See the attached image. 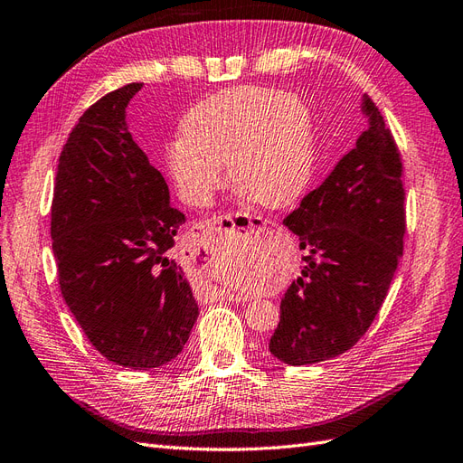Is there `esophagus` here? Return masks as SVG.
I'll return each mask as SVG.
<instances>
[{
  "mask_svg": "<svg viewBox=\"0 0 463 463\" xmlns=\"http://www.w3.org/2000/svg\"><path fill=\"white\" fill-rule=\"evenodd\" d=\"M211 227L221 229V227H239V229H258V231H275L277 224L269 219H261V217H252L248 213H221L213 215V219L209 221ZM227 300L241 302L244 300L242 295H234V293H224L222 295Z\"/></svg>",
  "mask_w": 463,
  "mask_h": 463,
  "instance_id": "1",
  "label": "esophagus"
}]
</instances>
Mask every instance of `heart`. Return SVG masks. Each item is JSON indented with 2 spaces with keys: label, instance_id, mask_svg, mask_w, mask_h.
Returning a JSON list of instances; mask_svg holds the SVG:
<instances>
[{
  "label": "heart",
  "instance_id": "obj_1",
  "mask_svg": "<svg viewBox=\"0 0 463 463\" xmlns=\"http://www.w3.org/2000/svg\"><path fill=\"white\" fill-rule=\"evenodd\" d=\"M184 137L166 151L180 195L205 205L232 184L261 207L290 205L312 173V120L307 104L268 87H232L202 100L184 120Z\"/></svg>",
  "mask_w": 463,
  "mask_h": 463
}]
</instances>
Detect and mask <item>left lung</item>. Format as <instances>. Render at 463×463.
I'll use <instances>...</instances> for the list:
<instances>
[{
	"mask_svg": "<svg viewBox=\"0 0 463 463\" xmlns=\"http://www.w3.org/2000/svg\"><path fill=\"white\" fill-rule=\"evenodd\" d=\"M363 109L368 129L356 147L283 221L305 263L281 298L269 351L293 366L334 359L366 334L403 252L402 155L368 95Z\"/></svg>",
	"mask_w": 463,
	"mask_h": 463,
	"instance_id": "obj_1",
	"label": "left lung"
}]
</instances>
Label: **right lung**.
Here are the masks:
<instances>
[{
  "instance_id": "right-lung-1",
  "label": "right lung",
  "mask_w": 463,
  "mask_h": 463,
  "mask_svg": "<svg viewBox=\"0 0 463 463\" xmlns=\"http://www.w3.org/2000/svg\"><path fill=\"white\" fill-rule=\"evenodd\" d=\"M129 83L83 112L65 141L52 200V250L65 305L102 356L134 371L186 345L197 302L170 258L186 221L126 126Z\"/></svg>"
}]
</instances>
